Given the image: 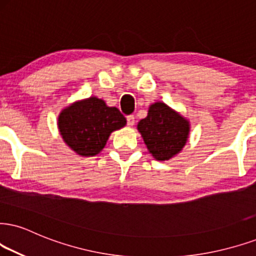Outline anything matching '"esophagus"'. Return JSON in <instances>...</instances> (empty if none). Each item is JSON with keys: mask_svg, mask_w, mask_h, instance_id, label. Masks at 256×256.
Listing matches in <instances>:
<instances>
[{"mask_svg": "<svg viewBox=\"0 0 256 256\" xmlns=\"http://www.w3.org/2000/svg\"><path fill=\"white\" fill-rule=\"evenodd\" d=\"M134 123H135L134 115H129V116H127V124L129 126V127H132V126H134Z\"/></svg>", "mask_w": 256, "mask_h": 256, "instance_id": "34e87169", "label": "esophagus"}]
</instances>
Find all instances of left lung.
Masks as SVG:
<instances>
[{"instance_id":"left-lung-1","label":"left lung","mask_w":256,"mask_h":256,"mask_svg":"<svg viewBox=\"0 0 256 256\" xmlns=\"http://www.w3.org/2000/svg\"><path fill=\"white\" fill-rule=\"evenodd\" d=\"M150 153L160 162L176 156L188 141L190 123L162 102L152 104L147 118L138 123Z\"/></svg>"}]
</instances>
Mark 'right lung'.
I'll list each match as a JSON object with an SVG mask.
<instances>
[{
    "label": "right lung",
    "mask_w": 256,
    "mask_h": 256,
    "mask_svg": "<svg viewBox=\"0 0 256 256\" xmlns=\"http://www.w3.org/2000/svg\"><path fill=\"white\" fill-rule=\"evenodd\" d=\"M126 118L103 100L89 97L62 110L58 128L65 144L82 156H94L106 146L110 134L124 127Z\"/></svg>",
    "instance_id": "add662e5"
}]
</instances>
